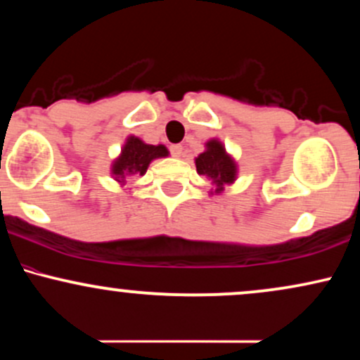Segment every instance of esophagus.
Masks as SVG:
<instances>
[{"label": "esophagus", "instance_id": "34e87169", "mask_svg": "<svg viewBox=\"0 0 360 360\" xmlns=\"http://www.w3.org/2000/svg\"><path fill=\"white\" fill-rule=\"evenodd\" d=\"M169 150H171V154L174 157H181V155H183L184 148H183V146H179V143H176V146L169 147Z\"/></svg>", "mask_w": 360, "mask_h": 360}]
</instances>
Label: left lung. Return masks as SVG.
I'll return each instance as SVG.
<instances>
[{
    "mask_svg": "<svg viewBox=\"0 0 360 360\" xmlns=\"http://www.w3.org/2000/svg\"><path fill=\"white\" fill-rule=\"evenodd\" d=\"M194 162H196L198 174L212 179L217 194H220L226 184H232L237 179V164L226 154L220 140L213 139L206 142V150L198 155Z\"/></svg>",
    "mask_w": 360,
    "mask_h": 360,
    "instance_id": "obj_1",
    "label": "left lung"
}]
</instances>
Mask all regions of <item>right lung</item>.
Wrapping results in <instances>:
<instances>
[{"label": "right lung", "mask_w": 360, "mask_h": 360, "mask_svg": "<svg viewBox=\"0 0 360 360\" xmlns=\"http://www.w3.org/2000/svg\"><path fill=\"white\" fill-rule=\"evenodd\" d=\"M169 152L164 146H150L142 142L139 137H128L122 154L111 166V174L118 183H125L128 176H143L147 172L148 164L159 157H167Z\"/></svg>", "instance_id": "right-lung-1"}]
</instances>
